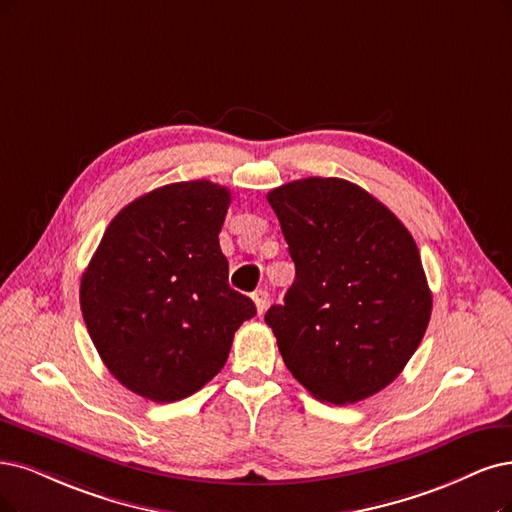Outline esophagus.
I'll use <instances>...</instances> for the list:
<instances>
[{
  "label": "esophagus",
  "mask_w": 512,
  "mask_h": 512,
  "mask_svg": "<svg viewBox=\"0 0 512 512\" xmlns=\"http://www.w3.org/2000/svg\"><path fill=\"white\" fill-rule=\"evenodd\" d=\"M253 301H255V308H257V314L261 316L263 312L268 310V304H270V297H268V291L266 289H259L253 293Z\"/></svg>",
  "instance_id": "obj_1"
}]
</instances>
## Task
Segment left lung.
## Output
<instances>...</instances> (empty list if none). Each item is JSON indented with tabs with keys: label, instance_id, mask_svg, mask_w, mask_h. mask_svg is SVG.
<instances>
[{
	"label": "left lung",
	"instance_id": "obj_1",
	"mask_svg": "<svg viewBox=\"0 0 512 512\" xmlns=\"http://www.w3.org/2000/svg\"><path fill=\"white\" fill-rule=\"evenodd\" d=\"M268 202L295 263L285 304L266 314L282 361L323 403L384 390L432 312L418 244L388 206L346 179L291 181Z\"/></svg>",
	"mask_w": 512,
	"mask_h": 512
}]
</instances>
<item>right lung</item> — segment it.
<instances>
[{"instance_id":"1","label":"right lung","mask_w":512,"mask_h":512,"mask_svg":"<svg viewBox=\"0 0 512 512\" xmlns=\"http://www.w3.org/2000/svg\"><path fill=\"white\" fill-rule=\"evenodd\" d=\"M230 189L170 183L124 206L80 285L90 339L116 380L173 403L223 369L236 329L257 314L227 285L219 232Z\"/></svg>"}]
</instances>
